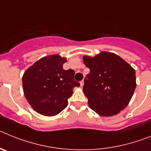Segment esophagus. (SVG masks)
Masks as SVG:
<instances>
[{"label":"esophagus","instance_id":"1","mask_svg":"<svg viewBox=\"0 0 151 151\" xmlns=\"http://www.w3.org/2000/svg\"><path fill=\"white\" fill-rule=\"evenodd\" d=\"M80 85H81V87H82V86H83L84 80H82V81H81V82H80Z\"/></svg>","mask_w":151,"mask_h":151}]
</instances>
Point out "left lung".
<instances>
[{"label":"left lung","instance_id":"1","mask_svg":"<svg viewBox=\"0 0 151 151\" xmlns=\"http://www.w3.org/2000/svg\"><path fill=\"white\" fill-rule=\"evenodd\" d=\"M83 62L90 69L83 86L89 107L102 116H112L124 110L135 90L134 69L110 52L84 56Z\"/></svg>","mask_w":151,"mask_h":151}]
</instances>
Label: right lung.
I'll return each instance as SVG.
<instances>
[{
    "instance_id": "1",
    "label": "right lung",
    "mask_w": 151,
    "mask_h": 151,
    "mask_svg": "<svg viewBox=\"0 0 151 151\" xmlns=\"http://www.w3.org/2000/svg\"><path fill=\"white\" fill-rule=\"evenodd\" d=\"M66 58L58 54L46 56L28 68L22 76V87L26 100L33 110L45 116L57 115L66 107L73 88L75 71L65 70Z\"/></svg>"
}]
</instances>
